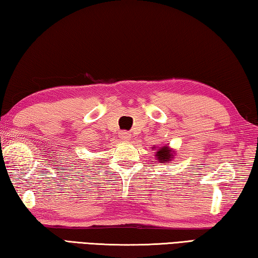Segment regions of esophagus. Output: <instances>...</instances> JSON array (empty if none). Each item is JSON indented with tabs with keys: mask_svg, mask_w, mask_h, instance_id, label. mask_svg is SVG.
Returning a JSON list of instances; mask_svg holds the SVG:
<instances>
[{
	"mask_svg": "<svg viewBox=\"0 0 258 258\" xmlns=\"http://www.w3.org/2000/svg\"><path fill=\"white\" fill-rule=\"evenodd\" d=\"M119 138L120 140H123V141H130L131 138H132V134L127 132V131H124V132H121L119 134Z\"/></svg>",
	"mask_w": 258,
	"mask_h": 258,
	"instance_id": "obj_1",
	"label": "esophagus"
}]
</instances>
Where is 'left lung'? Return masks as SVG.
I'll list each match as a JSON object with an SVG mask.
<instances>
[{
	"label": "left lung",
	"instance_id": "left-lung-1",
	"mask_svg": "<svg viewBox=\"0 0 258 258\" xmlns=\"http://www.w3.org/2000/svg\"><path fill=\"white\" fill-rule=\"evenodd\" d=\"M173 151L169 149L168 146H164L160 147L159 149H157L156 152V157L157 160H159L160 163H168L173 159Z\"/></svg>",
	"mask_w": 258,
	"mask_h": 258
}]
</instances>
